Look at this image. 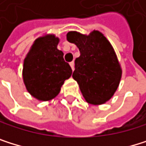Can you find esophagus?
<instances>
[{"label": "esophagus", "mask_w": 146, "mask_h": 146, "mask_svg": "<svg viewBox=\"0 0 146 146\" xmlns=\"http://www.w3.org/2000/svg\"><path fill=\"white\" fill-rule=\"evenodd\" d=\"M70 67H71L72 70H74V69H75V63H74V62H70Z\"/></svg>", "instance_id": "1"}]
</instances>
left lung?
<instances>
[{
  "label": "left lung",
  "mask_w": 146,
  "mask_h": 146,
  "mask_svg": "<svg viewBox=\"0 0 146 146\" xmlns=\"http://www.w3.org/2000/svg\"><path fill=\"white\" fill-rule=\"evenodd\" d=\"M68 42L79 48L72 77L77 82L85 101L99 105L110 100L118 88L122 69L115 50L98 30L89 35L76 31L67 34Z\"/></svg>",
  "instance_id": "obj_1"
}]
</instances>
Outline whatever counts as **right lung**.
<instances>
[{
    "label": "right lung",
    "instance_id": "add662e5",
    "mask_svg": "<svg viewBox=\"0 0 146 146\" xmlns=\"http://www.w3.org/2000/svg\"><path fill=\"white\" fill-rule=\"evenodd\" d=\"M59 41L53 34L38 37L23 62V83L28 92L39 101L55 98L72 74L62 51L57 48Z\"/></svg>",
    "mask_w": 146,
    "mask_h": 146
}]
</instances>
